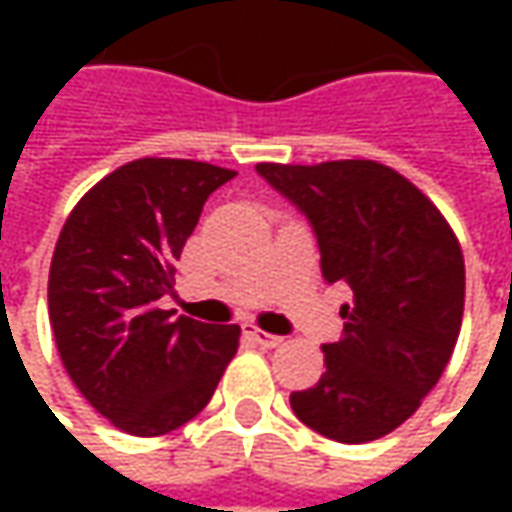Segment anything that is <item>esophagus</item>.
I'll use <instances>...</instances> for the list:
<instances>
[{
    "instance_id": "34e87169",
    "label": "esophagus",
    "mask_w": 512,
    "mask_h": 512,
    "mask_svg": "<svg viewBox=\"0 0 512 512\" xmlns=\"http://www.w3.org/2000/svg\"><path fill=\"white\" fill-rule=\"evenodd\" d=\"M245 336H250L259 347H279V344H282V336H273V333L259 330V327L253 325H245Z\"/></svg>"
}]
</instances>
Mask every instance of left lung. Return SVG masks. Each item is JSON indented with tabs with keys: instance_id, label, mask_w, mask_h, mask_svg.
<instances>
[{
	"instance_id": "obj_1",
	"label": "left lung",
	"mask_w": 512,
	"mask_h": 512,
	"mask_svg": "<svg viewBox=\"0 0 512 512\" xmlns=\"http://www.w3.org/2000/svg\"><path fill=\"white\" fill-rule=\"evenodd\" d=\"M256 170L310 219L325 282L353 290L342 339L322 347V379L290 393V407L333 442L382 439L419 410L459 342L462 245L442 210L382 162Z\"/></svg>"
}]
</instances>
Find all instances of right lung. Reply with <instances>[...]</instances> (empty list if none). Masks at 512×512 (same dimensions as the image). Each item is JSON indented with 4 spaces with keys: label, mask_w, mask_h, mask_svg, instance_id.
<instances>
[{
    "label": "right lung",
    "mask_w": 512,
    "mask_h": 512,
    "mask_svg": "<svg viewBox=\"0 0 512 512\" xmlns=\"http://www.w3.org/2000/svg\"><path fill=\"white\" fill-rule=\"evenodd\" d=\"M236 170L145 156L99 179L56 239L48 316L70 382L113 427L165 436L205 410L239 325L162 310L207 196Z\"/></svg>",
    "instance_id": "right-lung-1"
}]
</instances>
